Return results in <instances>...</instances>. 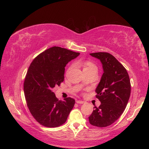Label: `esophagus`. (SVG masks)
<instances>
[{
  "label": "esophagus",
  "instance_id": "34e87169",
  "mask_svg": "<svg viewBox=\"0 0 149 149\" xmlns=\"http://www.w3.org/2000/svg\"><path fill=\"white\" fill-rule=\"evenodd\" d=\"M76 103L78 104H83V103H84V101H81V100H77V101H76Z\"/></svg>",
  "mask_w": 149,
  "mask_h": 149
}]
</instances>
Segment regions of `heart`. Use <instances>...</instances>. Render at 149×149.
Listing matches in <instances>:
<instances>
[{
    "instance_id": "b5f03b06",
    "label": "heart",
    "mask_w": 149,
    "mask_h": 149,
    "mask_svg": "<svg viewBox=\"0 0 149 149\" xmlns=\"http://www.w3.org/2000/svg\"><path fill=\"white\" fill-rule=\"evenodd\" d=\"M75 65H72L69 67V70L72 69L74 68ZM83 66H84V69H97L96 66L93 65L92 63L90 62V61H87V62H85L83 63Z\"/></svg>"
}]
</instances>
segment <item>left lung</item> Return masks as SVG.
<instances>
[{"mask_svg": "<svg viewBox=\"0 0 149 149\" xmlns=\"http://www.w3.org/2000/svg\"><path fill=\"white\" fill-rule=\"evenodd\" d=\"M90 55L100 60L103 74L95 90L101 104L93 107L89 121L92 126L104 127L118 120L126 109L130 95V81L126 69L111 54Z\"/></svg>", "mask_w": 149, "mask_h": 149, "instance_id": "8db88e82", "label": "left lung"}]
</instances>
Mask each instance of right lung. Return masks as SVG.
Returning a JSON list of instances; mask_svg holds the SVG:
<instances>
[{
  "label": "right lung",
  "instance_id": "add662e5",
  "mask_svg": "<svg viewBox=\"0 0 149 149\" xmlns=\"http://www.w3.org/2000/svg\"><path fill=\"white\" fill-rule=\"evenodd\" d=\"M80 55L58 46L45 50L31 63L25 77L23 89L29 110L36 120L47 127L64 124L75 104L68 97L58 100L53 88L64 81L65 66Z\"/></svg>",
  "mask_w": 149,
  "mask_h": 149
}]
</instances>
